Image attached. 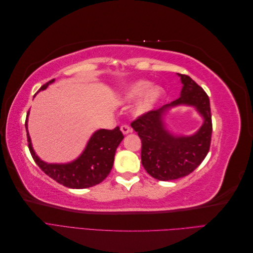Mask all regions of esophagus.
<instances>
[{
	"label": "esophagus",
	"mask_w": 253,
	"mask_h": 253,
	"mask_svg": "<svg viewBox=\"0 0 253 253\" xmlns=\"http://www.w3.org/2000/svg\"><path fill=\"white\" fill-rule=\"evenodd\" d=\"M120 129H121V132L124 133L125 135H126V134H128V133H132V128L129 127L128 126H122L121 127H120Z\"/></svg>",
	"instance_id": "34e87169"
}]
</instances>
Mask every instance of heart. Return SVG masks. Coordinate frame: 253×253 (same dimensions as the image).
<instances>
[{
  "mask_svg": "<svg viewBox=\"0 0 253 253\" xmlns=\"http://www.w3.org/2000/svg\"><path fill=\"white\" fill-rule=\"evenodd\" d=\"M166 91L162 86H152L150 81H136L127 86L120 96V100L125 103H129L141 98L136 105L135 113L142 115L152 111L162 101Z\"/></svg>",
  "mask_w": 253,
  "mask_h": 253,
  "instance_id": "1",
  "label": "heart"
}]
</instances>
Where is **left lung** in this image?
Returning a JSON list of instances; mask_svg holds the SVG:
<instances>
[{"mask_svg": "<svg viewBox=\"0 0 253 253\" xmlns=\"http://www.w3.org/2000/svg\"><path fill=\"white\" fill-rule=\"evenodd\" d=\"M182 88L180 97L156 111L145 113L131 126L141 139V164L152 177L173 180L192 173L210 149L212 120L209 97L187 75L177 74ZM179 105L193 106L203 118V125L192 135H175L167 129L164 116Z\"/></svg>", "mask_w": 253, "mask_h": 253, "instance_id": "left-lung-1", "label": "left lung"}]
</instances>
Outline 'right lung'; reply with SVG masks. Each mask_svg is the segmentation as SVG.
Segmentation results:
<instances>
[{
	"label": "right lung",
	"instance_id": "obj_1",
	"mask_svg": "<svg viewBox=\"0 0 253 253\" xmlns=\"http://www.w3.org/2000/svg\"><path fill=\"white\" fill-rule=\"evenodd\" d=\"M55 79L50 80L41 86L40 90H44ZM28 114L25 121L27 132L28 148L36 164L40 169L48 175L50 178L56 180L67 188L85 189L98 185L104 180L110 174L116 149L124 139L119 126L114 129H98L90 136L85 149L80 156L67 164H47L36 154L34 151L32 139L28 134Z\"/></svg>",
	"mask_w": 253,
	"mask_h": 253
}]
</instances>
